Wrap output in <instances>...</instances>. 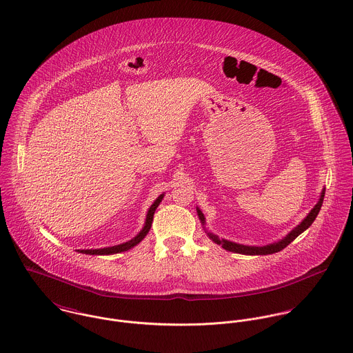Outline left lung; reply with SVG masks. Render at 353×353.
<instances>
[{
    "mask_svg": "<svg viewBox=\"0 0 353 353\" xmlns=\"http://www.w3.org/2000/svg\"><path fill=\"white\" fill-rule=\"evenodd\" d=\"M323 197H325V189L322 190L321 193V199L319 201L316 202V205L311 209V212L307 214V217L303 220L302 223L294 228L285 238H283L281 241L279 242H274V243H270V245H266V246H245V245H239V243H234V242H230V241H225V239H219V236L208 232L209 238L217 243V245H221L223 249L228 250V252H238V254H248V255H266V254H273V252H281L283 249H285L294 239H296L303 231H305L315 220V217L318 216L319 210H321V206H322V202H323ZM197 213H199V217L201 220L202 224H205V217L202 214L201 210L197 208Z\"/></svg>",
    "mask_w": 353,
    "mask_h": 353,
    "instance_id": "left-lung-1",
    "label": "left lung"
}]
</instances>
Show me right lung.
Masks as SVG:
<instances>
[{
    "instance_id": "1",
    "label": "right lung",
    "mask_w": 353,
    "mask_h": 353,
    "mask_svg": "<svg viewBox=\"0 0 353 353\" xmlns=\"http://www.w3.org/2000/svg\"><path fill=\"white\" fill-rule=\"evenodd\" d=\"M163 196L164 194H160L156 201L153 202L147 213V219H145V224H144V228L139 232L137 236H134L132 241L126 242V243H122V245H117V246H111V248H104V249H95V250H77V252H83V254H90V255H108V254H117V252H128L129 249L134 248L136 245H139L145 236L147 234L150 232L151 230L152 221H153V214H154V210L156 208L159 206V203L163 200Z\"/></svg>"
}]
</instances>
